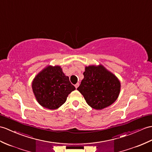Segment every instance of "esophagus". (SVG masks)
Returning <instances> with one entry per match:
<instances>
[{
    "label": "esophagus",
    "instance_id": "obj_1",
    "mask_svg": "<svg viewBox=\"0 0 152 152\" xmlns=\"http://www.w3.org/2000/svg\"><path fill=\"white\" fill-rule=\"evenodd\" d=\"M79 83H77L76 85H75V87H76V89H77V87H78V86H79Z\"/></svg>",
    "mask_w": 152,
    "mask_h": 152
}]
</instances>
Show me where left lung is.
Instances as JSON below:
<instances>
[{
	"label": "left lung",
	"mask_w": 152,
	"mask_h": 152,
	"mask_svg": "<svg viewBox=\"0 0 152 152\" xmlns=\"http://www.w3.org/2000/svg\"><path fill=\"white\" fill-rule=\"evenodd\" d=\"M83 76L77 90L89 106L100 110L111 105L117 99L121 91V82L103 65L86 66Z\"/></svg>",
	"instance_id": "obj_1"
}]
</instances>
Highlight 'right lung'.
Here are the masks:
<instances>
[{"instance_id":"add662e5","label":"right lung","mask_w":152,"mask_h":152,"mask_svg":"<svg viewBox=\"0 0 152 152\" xmlns=\"http://www.w3.org/2000/svg\"><path fill=\"white\" fill-rule=\"evenodd\" d=\"M31 87L38 103L49 109L61 106L76 89L60 66H48L42 70L34 77Z\"/></svg>"}]
</instances>
